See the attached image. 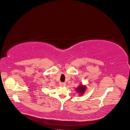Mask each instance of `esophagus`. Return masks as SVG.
<instances>
[{"mask_svg":"<svg viewBox=\"0 0 130 130\" xmlns=\"http://www.w3.org/2000/svg\"><path fill=\"white\" fill-rule=\"evenodd\" d=\"M59 85L60 86H65L66 85V84L65 83H63V82H60L59 83Z\"/></svg>","mask_w":130,"mask_h":130,"instance_id":"34e87169","label":"esophagus"}]
</instances>
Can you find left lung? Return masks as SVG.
I'll return each mask as SVG.
<instances>
[{
	"instance_id": "left-lung-1",
	"label": "left lung",
	"mask_w": 130,
	"mask_h": 130,
	"mask_svg": "<svg viewBox=\"0 0 130 130\" xmlns=\"http://www.w3.org/2000/svg\"><path fill=\"white\" fill-rule=\"evenodd\" d=\"M85 89H86V87L85 86H83L82 85H80L78 88H76V91L77 92L79 93L80 95H82L84 93Z\"/></svg>"
}]
</instances>
